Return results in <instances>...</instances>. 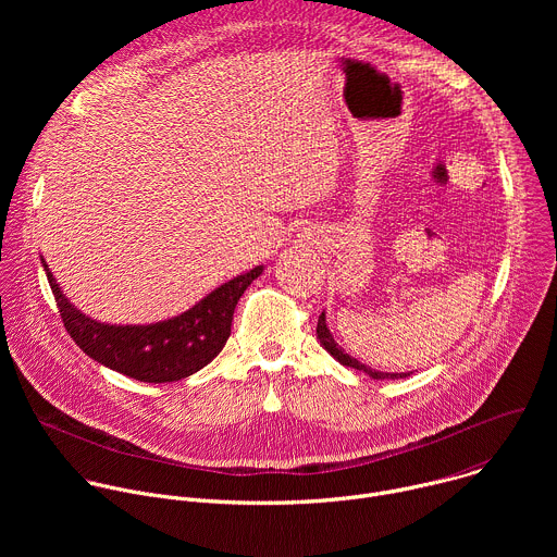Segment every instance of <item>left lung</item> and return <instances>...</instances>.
<instances>
[{
	"mask_svg": "<svg viewBox=\"0 0 557 557\" xmlns=\"http://www.w3.org/2000/svg\"><path fill=\"white\" fill-rule=\"evenodd\" d=\"M317 337H320V342H322V346L339 361V363H344V366H348V368H355V370H361V372H366L368 376H372V379H401V376H408L406 372H379V370H372L370 366H366V363H361V361H357V359H352L348 352H344L339 346H337V342L333 339V335H331V331H329V326H326V317H324V312L320 314V320H317Z\"/></svg>",
	"mask_w": 557,
	"mask_h": 557,
	"instance_id": "left-lung-1",
	"label": "left lung"
}]
</instances>
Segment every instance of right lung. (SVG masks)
<instances>
[{"mask_svg": "<svg viewBox=\"0 0 557 557\" xmlns=\"http://www.w3.org/2000/svg\"><path fill=\"white\" fill-rule=\"evenodd\" d=\"M61 322L74 344L95 361L145 383L185 379L205 368L231 335L233 310L262 267L237 275L209 293L187 312L149 326L99 324L78 312L61 293L44 262Z\"/></svg>", "mask_w": 557, "mask_h": 557, "instance_id": "add662e5", "label": "right lung"}]
</instances>
